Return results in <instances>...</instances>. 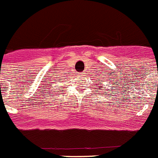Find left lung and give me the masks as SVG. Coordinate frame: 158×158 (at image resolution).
<instances>
[{"mask_svg":"<svg viewBox=\"0 0 158 158\" xmlns=\"http://www.w3.org/2000/svg\"><path fill=\"white\" fill-rule=\"evenodd\" d=\"M108 80H110V77H108ZM98 81H96V82H98V84H97V85H100V86H99V88H97V89H99V88H103V86L104 85V84H103V81H106L105 79H103V78H101V77H99V80H97ZM115 86L113 87H111V89H113V88H114ZM105 94H107V92H104Z\"/></svg>","mask_w":158,"mask_h":158,"instance_id":"1","label":"left lung"}]
</instances>
